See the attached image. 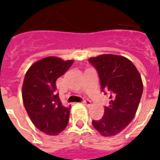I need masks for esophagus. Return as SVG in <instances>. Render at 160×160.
Listing matches in <instances>:
<instances>
[{"label": "esophagus", "instance_id": "esophagus-1", "mask_svg": "<svg viewBox=\"0 0 160 160\" xmlns=\"http://www.w3.org/2000/svg\"><path fill=\"white\" fill-rule=\"evenodd\" d=\"M83 104L85 105H86V106H90V105H91V102H90L89 100H85L83 101Z\"/></svg>", "mask_w": 160, "mask_h": 160}]
</instances>
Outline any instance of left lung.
<instances>
[{
    "instance_id": "8db88e82",
    "label": "left lung",
    "mask_w": 160,
    "mask_h": 160,
    "mask_svg": "<svg viewBox=\"0 0 160 160\" xmlns=\"http://www.w3.org/2000/svg\"><path fill=\"white\" fill-rule=\"evenodd\" d=\"M89 61L97 70L102 91L109 95L105 114L92 124L103 136H114L134 119L143 93L141 76L135 65L124 56L101 55Z\"/></svg>"
}]
</instances>
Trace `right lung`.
<instances>
[{
  "label": "right lung",
  "mask_w": 160,
  "mask_h": 160,
  "mask_svg": "<svg viewBox=\"0 0 160 160\" xmlns=\"http://www.w3.org/2000/svg\"><path fill=\"white\" fill-rule=\"evenodd\" d=\"M73 62L55 56L46 57L34 63L24 78V106L34 125L49 135H56L67 126L70 106H63L55 90L56 80Z\"/></svg>",
  "instance_id": "right-lung-1"
}]
</instances>
